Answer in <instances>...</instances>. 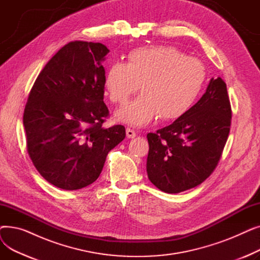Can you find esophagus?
<instances>
[{
  "instance_id": "esophagus-1",
  "label": "esophagus",
  "mask_w": 260,
  "mask_h": 260,
  "mask_svg": "<svg viewBox=\"0 0 260 260\" xmlns=\"http://www.w3.org/2000/svg\"><path fill=\"white\" fill-rule=\"evenodd\" d=\"M136 132L134 131V129H132V128H126V137L127 138H129V139H133V138H135L136 137Z\"/></svg>"
}]
</instances>
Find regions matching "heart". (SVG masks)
Here are the masks:
<instances>
[{
    "instance_id": "b5f03b06",
    "label": "heart",
    "mask_w": 260,
    "mask_h": 260,
    "mask_svg": "<svg viewBox=\"0 0 260 260\" xmlns=\"http://www.w3.org/2000/svg\"><path fill=\"white\" fill-rule=\"evenodd\" d=\"M207 78L200 60L173 46H154L132 50L126 63H112L103 84L115 104L126 102L140 84L142 94L116 113L118 121L139 127L159 115L167 121L184 116L200 98Z\"/></svg>"
}]
</instances>
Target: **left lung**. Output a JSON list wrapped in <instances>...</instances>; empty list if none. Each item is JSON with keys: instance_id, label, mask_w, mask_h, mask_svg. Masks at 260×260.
Instances as JSON below:
<instances>
[{"instance_id": "left-lung-1", "label": "left lung", "mask_w": 260, "mask_h": 260, "mask_svg": "<svg viewBox=\"0 0 260 260\" xmlns=\"http://www.w3.org/2000/svg\"><path fill=\"white\" fill-rule=\"evenodd\" d=\"M232 119L226 84L211 79L200 100L169 126L147 134L148 179L177 194L206 180L220 160Z\"/></svg>"}]
</instances>
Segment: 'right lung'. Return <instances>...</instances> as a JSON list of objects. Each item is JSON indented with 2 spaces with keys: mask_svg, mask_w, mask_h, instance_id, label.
Masks as SVG:
<instances>
[{
  "mask_svg": "<svg viewBox=\"0 0 260 260\" xmlns=\"http://www.w3.org/2000/svg\"><path fill=\"white\" fill-rule=\"evenodd\" d=\"M109 52L101 43L74 41L63 46L38 76L23 124L27 152L43 178L66 190L85 187L100 176L107 154L125 138V127L102 124Z\"/></svg>",
  "mask_w": 260,
  "mask_h": 260,
  "instance_id": "add662e5",
  "label": "right lung"
}]
</instances>
